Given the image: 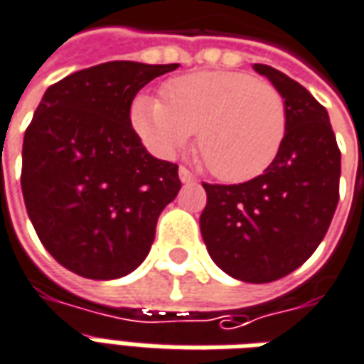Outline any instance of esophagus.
<instances>
[{
	"label": "esophagus",
	"instance_id": "esophagus-1",
	"mask_svg": "<svg viewBox=\"0 0 364 364\" xmlns=\"http://www.w3.org/2000/svg\"><path fill=\"white\" fill-rule=\"evenodd\" d=\"M179 179H181L183 183H195V181H197V177L191 173L187 167H179Z\"/></svg>",
	"mask_w": 364,
	"mask_h": 364
}]
</instances>
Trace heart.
Returning <instances> with one entry per match:
<instances>
[{
	"mask_svg": "<svg viewBox=\"0 0 364 364\" xmlns=\"http://www.w3.org/2000/svg\"><path fill=\"white\" fill-rule=\"evenodd\" d=\"M164 100L139 94L132 124L159 156H173L197 132V149L210 173L246 181L276 159L288 129L284 96L246 73L205 70L179 76Z\"/></svg>",
	"mask_w": 364,
	"mask_h": 364,
	"instance_id": "obj_1",
	"label": "heart"
}]
</instances>
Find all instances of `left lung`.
<instances>
[{"mask_svg":"<svg viewBox=\"0 0 364 364\" xmlns=\"http://www.w3.org/2000/svg\"><path fill=\"white\" fill-rule=\"evenodd\" d=\"M284 96L288 129L264 173L238 185H208L200 235L228 276L268 284L315 252L339 203L341 151L329 114L304 86L268 65H254Z\"/></svg>","mask_w":364,"mask_h":364,"instance_id":"obj_1","label":"left lung"}]
</instances>
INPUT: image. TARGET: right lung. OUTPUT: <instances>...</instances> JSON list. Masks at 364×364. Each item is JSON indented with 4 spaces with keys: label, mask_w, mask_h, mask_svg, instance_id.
<instances>
[{
    "label": "right lung",
    "mask_w": 364,
    "mask_h": 364,
    "mask_svg": "<svg viewBox=\"0 0 364 364\" xmlns=\"http://www.w3.org/2000/svg\"><path fill=\"white\" fill-rule=\"evenodd\" d=\"M179 65L112 60L47 88L23 139L21 191L49 254L82 278L116 279L149 254L181 189L177 165L132 128L136 94Z\"/></svg>",
    "instance_id": "1"
}]
</instances>
